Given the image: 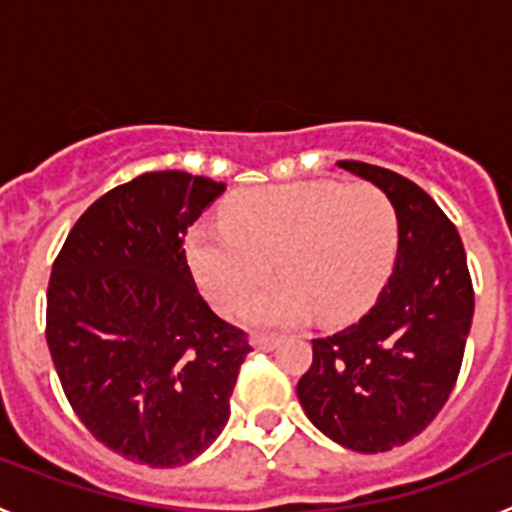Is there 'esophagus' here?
<instances>
[{"label":"esophagus","instance_id":"obj_1","mask_svg":"<svg viewBox=\"0 0 512 512\" xmlns=\"http://www.w3.org/2000/svg\"><path fill=\"white\" fill-rule=\"evenodd\" d=\"M251 346L259 348V351H271V348L279 346V338L277 336H264V333H259V336L251 338Z\"/></svg>","mask_w":512,"mask_h":512}]
</instances>
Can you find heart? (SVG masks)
Listing matches in <instances>:
<instances>
[{
	"instance_id": "1",
	"label": "heart",
	"mask_w": 512,
	"mask_h": 512,
	"mask_svg": "<svg viewBox=\"0 0 512 512\" xmlns=\"http://www.w3.org/2000/svg\"><path fill=\"white\" fill-rule=\"evenodd\" d=\"M397 212L374 184L305 182L243 189L225 205V223L194 225L187 261L207 300L233 312L246 305L261 325H295L318 312L325 325L354 323L377 302L397 256Z\"/></svg>"
}]
</instances>
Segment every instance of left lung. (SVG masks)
I'll return each mask as SVG.
<instances>
[{"instance_id": "left-lung-1", "label": "left lung", "mask_w": 512, "mask_h": 512, "mask_svg": "<svg viewBox=\"0 0 512 512\" xmlns=\"http://www.w3.org/2000/svg\"><path fill=\"white\" fill-rule=\"evenodd\" d=\"M338 166L395 205V269L359 323L312 341L297 397L325 436L379 454L425 431L449 400L472 328L474 289L454 223L418 184L361 161Z\"/></svg>"}]
</instances>
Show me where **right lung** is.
I'll use <instances>...</instances> for the list:
<instances>
[{
  "label": "right lung",
  "mask_w": 512,
  "mask_h": 512,
  "mask_svg": "<svg viewBox=\"0 0 512 512\" xmlns=\"http://www.w3.org/2000/svg\"><path fill=\"white\" fill-rule=\"evenodd\" d=\"M223 192L187 171L135 176L76 220L51 271L45 341L63 392L99 443L148 467H182L220 436L251 354L182 246Z\"/></svg>",
  "instance_id": "1"
}]
</instances>
